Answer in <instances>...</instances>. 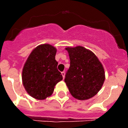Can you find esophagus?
<instances>
[{
	"instance_id": "34e87169",
	"label": "esophagus",
	"mask_w": 128,
	"mask_h": 128,
	"mask_svg": "<svg viewBox=\"0 0 128 128\" xmlns=\"http://www.w3.org/2000/svg\"><path fill=\"white\" fill-rule=\"evenodd\" d=\"M61 74H62V76L63 78H64V77H65V72H61Z\"/></svg>"
}]
</instances>
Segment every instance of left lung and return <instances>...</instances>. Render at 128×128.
<instances>
[{"label":"left lung","instance_id":"obj_1","mask_svg":"<svg viewBox=\"0 0 128 128\" xmlns=\"http://www.w3.org/2000/svg\"><path fill=\"white\" fill-rule=\"evenodd\" d=\"M70 67L64 82L70 94L76 98L85 100L95 96L104 81L103 66L95 54L82 46L68 47Z\"/></svg>","mask_w":128,"mask_h":128}]
</instances>
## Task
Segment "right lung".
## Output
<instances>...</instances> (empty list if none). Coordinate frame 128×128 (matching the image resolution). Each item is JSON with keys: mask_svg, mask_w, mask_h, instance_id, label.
<instances>
[{"mask_svg": "<svg viewBox=\"0 0 128 128\" xmlns=\"http://www.w3.org/2000/svg\"><path fill=\"white\" fill-rule=\"evenodd\" d=\"M56 49L48 44L37 46L28 56L22 71L26 91L37 100L51 96L55 86L62 80L55 59Z\"/></svg>", "mask_w": 128, "mask_h": 128, "instance_id": "1", "label": "right lung"}]
</instances>
